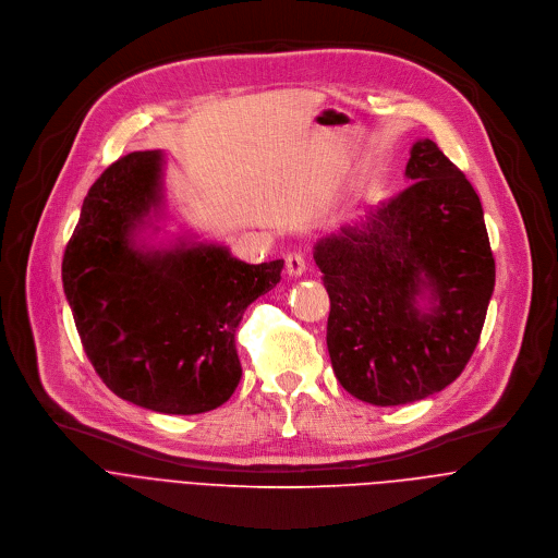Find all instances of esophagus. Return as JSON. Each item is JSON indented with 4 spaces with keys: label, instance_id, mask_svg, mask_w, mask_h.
I'll list each match as a JSON object with an SVG mask.
<instances>
[{
    "label": "esophagus",
    "instance_id": "esophagus-1",
    "mask_svg": "<svg viewBox=\"0 0 558 558\" xmlns=\"http://www.w3.org/2000/svg\"><path fill=\"white\" fill-rule=\"evenodd\" d=\"M284 267H287V274L291 278H298V276H302L306 271V260H304V256L300 252H293V254H289L284 258Z\"/></svg>",
    "mask_w": 558,
    "mask_h": 558
}]
</instances>
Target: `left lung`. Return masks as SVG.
I'll list each match as a JSON object with an SVG mask.
<instances>
[{"mask_svg": "<svg viewBox=\"0 0 558 558\" xmlns=\"http://www.w3.org/2000/svg\"><path fill=\"white\" fill-rule=\"evenodd\" d=\"M407 183L366 220L313 247L329 291L327 347L338 381L373 407L444 390L480 342L495 291L482 201L430 138Z\"/></svg>", "mask_w": 558, "mask_h": 558, "instance_id": "left-lung-1", "label": "left lung"}]
</instances>
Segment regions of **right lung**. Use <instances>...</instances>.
<instances>
[{
    "label": "right lung",
    "mask_w": 558,
    "mask_h": 558,
    "mask_svg": "<svg viewBox=\"0 0 558 558\" xmlns=\"http://www.w3.org/2000/svg\"><path fill=\"white\" fill-rule=\"evenodd\" d=\"M166 154L132 151L88 190L61 263L84 351L121 400L166 415L225 404L241 381L235 329L284 260L247 265L225 245L141 233L163 216Z\"/></svg>",
    "instance_id": "1"
}]
</instances>
